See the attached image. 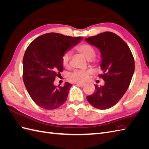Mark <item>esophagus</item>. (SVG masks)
Wrapping results in <instances>:
<instances>
[{
	"instance_id": "34e87169",
	"label": "esophagus",
	"mask_w": 149,
	"mask_h": 149,
	"mask_svg": "<svg viewBox=\"0 0 149 149\" xmlns=\"http://www.w3.org/2000/svg\"><path fill=\"white\" fill-rule=\"evenodd\" d=\"M76 84H77L78 86H84L85 85L84 83H76Z\"/></svg>"
}]
</instances>
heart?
Here are the masks:
<instances>
[{
  "instance_id": "1",
  "label": "heart",
  "mask_w": 149,
  "mask_h": 149,
  "mask_svg": "<svg viewBox=\"0 0 149 149\" xmlns=\"http://www.w3.org/2000/svg\"><path fill=\"white\" fill-rule=\"evenodd\" d=\"M76 51L82 55L88 60H91L96 55V50L91 45L88 43L81 44L76 48ZM70 55L69 53H65L61 58L62 64L65 67H68L70 65ZM91 73V70H75L70 75V79L72 81L82 83L86 81L89 75Z\"/></svg>"
}]
</instances>
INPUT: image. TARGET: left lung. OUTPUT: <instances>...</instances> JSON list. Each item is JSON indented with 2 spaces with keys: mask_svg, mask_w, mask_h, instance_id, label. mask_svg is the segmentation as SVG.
Segmentation results:
<instances>
[{
  "mask_svg": "<svg viewBox=\"0 0 149 149\" xmlns=\"http://www.w3.org/2000/svg\"><path fill=\"white\" fill-rule=\"evenodd\" d=\"M85 41L97 47L101 54L100 75L104 85H94L96 91L86 97L88 101L99 109L114 106L128 89L135 69L131 51L124 40L116 34L106 31L86 38Z\"/></svg>",
  "mask_w": 149,
  "mask_h": 149,
  "instance_id": "left-lung-1",
  "label": "left lung"
}]
</instances>
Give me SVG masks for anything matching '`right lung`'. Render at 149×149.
<instances>
[{
  "mask_svg": "<svg viewBox=\"0 0 149 149\" xmlns=\"http://www.w3.org/2000/svg\"><path fill=\"white\" fill-rule=\"evenodd\" d=\"M82 39L48 33L35 38L26 48L23 58L24 82L31 98L40 107L55 109L66 101L72 84L66 82L58 88L53 83L63 69V54Z\"/></svg>",
  "mask_w": 149,
  "mask_h": 149,
  "instance_id": "1",
  "label": "right lung"
}]
</instances>
